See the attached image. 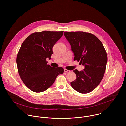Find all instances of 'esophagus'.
<instances>
[{
	"label": "esophagus",
	"mask_w": 126,
	"mask_h": 126,
	"mask_svg": "<svg viewBox=\"0 0 126 126\" xmlns=\"http://www.w3.org/2000/svg\"><path fill=\"white\" fill-rule=\"evenodd\" d=\"M64 72H66V73H69L70 72V70H67V69H65L64 70Z\"/></svg>",
	"instance_id": "esophagus-1"
}]
</instances>
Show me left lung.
I'll return each instance as SVG.
<instances>
[{
  "label": "left lung",
  "instance_id": "left-lung-1",
  "mask_svg": "<svg viewBox=\"0 0 126 126\" xmlns=\"http://www.w3.org/2000/svg\"><path fill=\"white\" fill-rule=\"evenodd\" d=\"M64 34L74 53V60L80 61L85 67L83 71H73L76 79L71 85L79 93L90 92L99 85L106 70L107 55L104 47L91 33L65 31Z\"/></svg>",
  "mask_w": 126,
  "mask_h": 126
}]
</instances>
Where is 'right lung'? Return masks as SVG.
Returning a JSON list of instances; mask_svg holds the SVG:
<instances>
[{
	"instance_id": "obj_1",
	"label": "right lung",
	"mask_w": 126,
	"mask_h": 126,
	"mask_svg": "<svg viewBox=\"0 0 126 126\" xmlns=\"http://www.w3.org/2000/svg\"><path fill=\"white\" fill-rule=\"evenodd\" d=\"M63 31H43L30 34L22 43L16 62L21 79L31 91L41 92L51 87L57 76L64 73L62 67L48 65L52 48L63 35Z\"/></svg>"
}]
</instances>
